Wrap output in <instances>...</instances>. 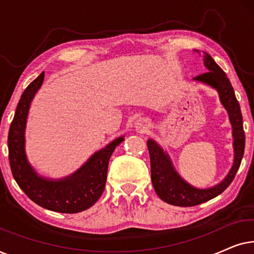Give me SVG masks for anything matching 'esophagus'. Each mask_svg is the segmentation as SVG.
Returning a JSON list of instances; mask_svg holds the SVG:
<instances>
[{
  "mask_svg": "<svg viewBox=\"0 0 254 254\" xmlns=\"http://www.w3.org/2000/svg\"><path fill=\"white\" fill-rule=\"evenodd\" d=\"M134 127L137 131H143V130H145V128H147V121H145L144 119H142V118H140V119H137L134 123Z\"/></svg>",
  "mask_w": 254,
  "mask_h": 254,
  "instance_id": "34e87169",
  "label": "esophagus"
}]
</instances>
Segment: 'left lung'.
Segmentation results:
<instances>
[{"instance_id":"obj_1","label":"left lung","mask_w":254,"mask_h":254,"mask_svg":"<svg viewBox=\"0 0 254 254\" xmlns=\"http://www.w3.org/2000/svg\"><path fill=\"white\" fill-rule=\"evenodd\" d=\"M194 52L202 55L203 64L208 71L194 77L193 81L202 83L216 90L221 104L229 114L234 137V164L222 182L208 189H197L180 177L176 171L168 152L163 150V148L155 140L149 138L147 144L150 155L151 182L155 192L163 201L179 207L196 206L223 192L230 185L238 171L245 148V133L243 128L241 106L236 98L230 81L209 54L197 50H194Z\"/></svg>"}]
</instances>
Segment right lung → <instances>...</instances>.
Listing matches in <instances>:
<instances>
[{
	"label": "right lung",
	"instance_id": "obj_1",
	"mask_svg": "<svg viewBox=\"0 0 254 254\" xmlns=\"http://www.w3.org/2000/svg\"><path fill=\"white\" fill-rule=\"evenodd\" d=\"M44 77L43 71L30 83L17 105L8 135L10 168L16 183L33 202L58 213H79L93 206L102 196L110 157L125 137L123 135L96 151L81 168L64 178L52 179L38 175L26 157L25 128L31 102L43 85Z\"/></svg>",
	"mask_w": 254,
	"mask_h": 254
}]
</instances>
